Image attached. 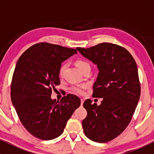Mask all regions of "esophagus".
<instances>
[{
    "label": "esophagus",
    "instance_id": "esophagus-1",
    "mask_svg": "<svg viewBox=\"0 0 154 154\" xmlns=\"http://www.w3.org/2000/svg\"><path fill=\"white\" fill-rule=\"evenodd\" d=\"M80 100H81V106H83V103H84V100H83V98H81V99H80Z\"/></svg>",
    "mask_w": 154,
    "mask_h": 154
}]
</instances>
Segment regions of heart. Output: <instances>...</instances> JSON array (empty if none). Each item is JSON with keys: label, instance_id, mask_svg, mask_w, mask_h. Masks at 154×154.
I'll return each instance as SVG.
<instances>
[{"label": "heart", "instance_id": "obj_1", "mask_svg": "<svg viewBox=\"0 0 154 154\" xmlns=\"http://www.w3.org/2000/svg\"><path fill=\"white\" fill-rule=\"evenodd\" d=\"M76 66H77V68L80 69V71H81L83 68H85L86 66H89L88 63L84 60H77L76 62ZM65 68H66V65H63L60 68V71H59V74H60V77L63 75V73H64ZM85 88H86V85H77V86H74L71 88V90L74 93L77 94H82L84 91Z\"/></svg>", "mask_w": 154, "mask_h": 154}]
</instances>
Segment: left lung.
I'll list each match as a JSON object with an SVG mask.
<instances>
[{"instance_id":"8db88e82","label":"left lung","mask_w":154,"mask_h":154,"mask_svg":"<svg viewBox=\"0 0 154 154\" xmlns=\"http://www.w3.org/2000/svg\"><path fill=\"white\" fill-rule=\"evenodd\" d=\"M97 66L99 72L92 97L103 98L100 105L87 99V116L82 122L85 135L99 143L119 136L131 121L140 97L141 87L135 60L125 48L100 43L89 48H77Z\"/></svg>"}]
</instances>
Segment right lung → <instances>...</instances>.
Returning a JSON list of instances; mask_svg holds the SVG:
<instances>
[{
	"label": "right lung",
	"mask_w": 154,
	"mask_h": 154,
	"mask_svg": "<svg viewBox=\"0 0 154 154\" xmlns=\"http://www.w3.org/2000/svg\"><path fill=\"white\" fill-rule=\"evenodd\" d=\"M77 51L50 43L31 46L18 59L12 85L11 100L20 121L29 133L51 140L63 133L68 119L80 105V99L68 94L57 101L52 89L60 84L63 62Z\"/></svg>",
	"instance_id": "add662e5"
}]
</instances>
